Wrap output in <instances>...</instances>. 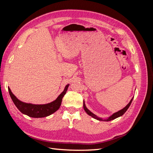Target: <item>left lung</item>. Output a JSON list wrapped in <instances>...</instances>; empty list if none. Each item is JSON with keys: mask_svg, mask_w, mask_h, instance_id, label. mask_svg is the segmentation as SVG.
Returning <instances> with one entry per match:
<instances>
[{"mask_svg": "<svg viewBox=\"0 0 153 153\" xmlns=\"http://www.w3.org/2000/svg\"><path fill=\"white\" fill-rule=\"evenodd\" d=\"M133 100V97L131 99V100L129 101V103H128L126 106H125V107H124V108H123V109H121V110H119L118 112H115V113H114L112 115H111L110 116H109V117H107V118H105V119H103V118H102V117H98V116H97L96 115H95L94 114H93L92 112H91V111L87 108V106H86V105H85L84 100V105H83V106H84V110L85 111V112H86L88 115H90V116H91L92 117H93L94 119H96V120H98V121H112V120H114V119H116V118H117V117H119L122 116V115H123L125 112H126V110H127L128 109V108L129 107V106H130V105H131V102H132Z\"/></svg>", "mask_w": 153, "mask_h": 153, "instance_id": "8db88e82", "label": "left lung"}]
</instances>
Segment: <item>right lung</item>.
Instances as JSON below:
<instances>
[{"label":"right lung","instance_id":"right-lung-1","mask_svg":"<svg viewBox=\"0 0 153 153\" xmlns=\"http://www.w3.org/2000/svg\"><path fill=\"white\" fill-rule=\"evenodd\" d=\"M69 85V84H68L65 86L64 91L59 95L56 100H55L50 103L41 105H36L23 102V101L18 100L13 94L10 87H8V91L14 104L15 105L17 108L23 114L28 115L30 117L41 118L49 116L51 114L56 112L60 108V106L61 105L62 98L66 94Z\"/></svg>","mask_w":153,"mask_h":153}]
</instances>
